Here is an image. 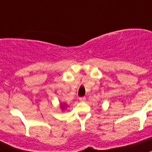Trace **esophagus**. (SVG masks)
Segmentation results:
<instances>
[{
  "mask_svg": "<svg viewBox=\"0 0 152 152\" xmlns=\"http://www.w3.org/2000/svg\"><path fill=\"white\" fill-rule=\"evenodd\" d=\"M79 100H80L81 102H85L86 100V97H79Z\"/></svg>",
  "mask_w": 152,
  "mask_h": 152,
  "instance_id": "34e87169",
  "label": "esophagus"
}]
</instances>
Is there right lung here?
Returning <instances> with one entry per match:
<instances>
[{"label":"right lung","mask_w":152,"mask_h":152,"mask_svg":"<svg viewBox=\"0 0 152 152\" xmlns=\"http://www.w3.org/2000/svg\"><path fill=\"white\" fill-rule=\"evenodd\" d=\"M65 106H66V104H61V107L62 108V110H64Z\"/></svg>","instance_id":"obj_1"}]
</instances>
